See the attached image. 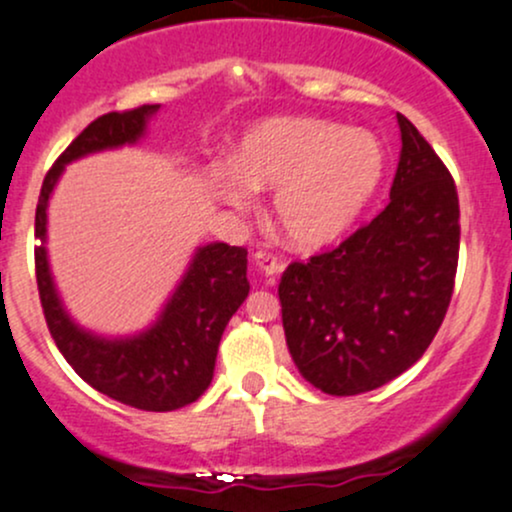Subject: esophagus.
Wrapping results in <instances>:
<instances>
[{
  "label": "esophagus",
  "instance_id": "esophagus-1",
  "mask_svg": "<svg viewBox=\"0 0 512 512\" xmlns=\"http://www.w3.org/2000/svg\"><path fill=\"white\" fill-rule=\"evenodd\" d=\"M252 262H255V267L260 269L264 276H279L284 272V262H279L272 252L267 250H257L255 257H252Z\"/></svg>",
  "mask_w": 512,
  "mask_h": 512
}]
</instances>
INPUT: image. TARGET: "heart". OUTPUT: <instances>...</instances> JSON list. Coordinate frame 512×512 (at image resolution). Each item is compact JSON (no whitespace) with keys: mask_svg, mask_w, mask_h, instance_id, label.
Masks as SVG:
<instances>
[{"mask_svg":"<svg viewBox=\"0 0 512 512\" xmlns=\"http://www.w3.org/2000/svg\"><path fill=\"white\" fill-rule=\"evenodd\" d=\"M385 173V149L366 129L317 117H274L243 134L236 163L214 192L226 207L252 211L272 192V216L286 243L320 250L349 231Z\"/></svg>","mask_w":512,"mask_h":512,"instance_id":"b5f03b06","label":"heart"}]
</instances>
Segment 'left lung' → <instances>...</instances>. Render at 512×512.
Wrapping results in <instances>:
<instances>
[{
    "label": "left lung",
    "instance_id": "left-lung-1",
    "mask_svg": "<svg viewBox=\"0 0 512 512\" xmlns=\"http://www.w3.org/2000/svg\"><path fill=\"white\" fill-rule=\"evenodd\" d=\"M402 151L390 204L339 248L293 262L279 284L286 344L301 375L349 397L414 366L448 313L460 252L455 182L397 113Z\"/></svg>",
    "mask_w": 512,
    "mask_h": 512
}]
</instances>
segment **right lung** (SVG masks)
<instances>
[{
  "mask_svg": "<svg viewBox=\"0 0 512 512\" xmlns=\"http://www.w3.org/2000/svg\"><path fill=\"white\" fill-rule=\"evenodd\" d=\"M161 105H142L93 120L57 158L35 209V276L57 349L88 385L144 411H173L197 402L214 378L216 351L228 320L248 298V250L209 243L195 250L180 284L149 327L129 337H103L76 325L64 308L48 262V204L67 163L132 146Z\"/></svg>",
  "mask_w": 512,
  "mask_h": 512,
  "instance_id": "add662e5",
  "label": "right lung"
}]
</instances>
